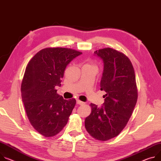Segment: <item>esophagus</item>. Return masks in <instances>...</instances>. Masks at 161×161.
<instances>
[{
    "mask_svg": "<svg viewBox=\"0 0 161 161\" xmlns=\"http://www.w3.org/2000/svg\"><path fill=\"white\" fill-rule=\"evenodd\" d=\"M76 102H77V104H78V105H84V104H85L84 102H83V101L79 100V99H77Z\"/></svg>",
    "mask_w": 161,
    "mask_h": 161,
    "instance_id": "1",
    "label": "esophagus"
}]
</instances>
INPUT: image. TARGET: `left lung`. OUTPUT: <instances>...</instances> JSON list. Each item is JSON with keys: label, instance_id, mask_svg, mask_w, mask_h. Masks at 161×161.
Listing matches in <instances>:
<instances>
[{"label": "left lung", "instance_id": "left-lung-1", "mask_svg": "<svg viewBox=\"0 0 161 161\" xmlns=\"http://www.w3.org/2000/svg\"><path fill=\"white\" fill-rule=\"evenodd\" d=\"M94 53L103 62L100 89L106 94L103 106L91 103V113L85 118V126L92 137L105 141L118 136L126 126L138 93L133 65L125 54L110 47Z\"/></svg>", "mask_w": 161, "mask_h": 161}]
</instances>
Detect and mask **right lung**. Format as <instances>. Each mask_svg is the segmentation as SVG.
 Here are the masks:
<instances>
[{"instance_id":"add662e5","label":"right lung","mask_w":161,"mask_h":161,"mask_svg":"<svg viewBox=\"0 0 161 161\" xmlns=\"http://www.w3.org/2000/svg\"><path fill=\"white\" fill-rule=\"evenodd\" d=\"M81 52L64 47H47L29 62L21 84L22 99L31 125L43 136H55L67 125L75 99L57 94L67 65Z\"/></svg>"}]
</instances>
